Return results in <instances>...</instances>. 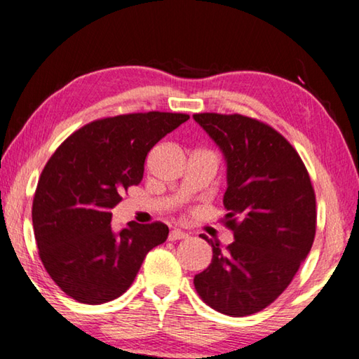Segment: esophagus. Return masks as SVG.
<instances>
[{"label":"esophagus","instance_id":"esophagus-1","mask_svg":"<svg viewBox=\"0 0 359 359\" xmlns=\"http://www.w3.org/2000/svg\"><path fill=\"white\" fill-rule=\"evenodd\" d=\"M188 234L184 233L182 229H172L171 233H169V241H180V239H187Z\"/></svg>","mask_w":359,"mask_h":359}]
</instances>
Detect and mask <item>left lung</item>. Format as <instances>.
<instances>
[{
  "instance_id": "obj_1",
  "label": "left lung",
  "mask_w": 359,
  "mask_h": 359,
  "mask_svg": "<svg viewBox=\"0 0 359 359\" xmlns=\"http://www.w3.org/2000/svg\"><path fill=\"white\" fill-rule=\"evenodd\" d=\"M193 118L224 156V218L234 234L226 248L203 236L212 261L194 276V288L220 313L245 317L274 302L311 252L315 191L301 156L269 125L239 114Z\"/></svg>"
}]
</instances>
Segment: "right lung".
I'll list each match as a JSON object with an SVG mask.
<instances>
[{"label":"right lung","instance_id":"obj_1","mask_svg":"<svg viewBox=\"0 0 359 359\" xmlns=\"http://www.w3.org/2000/svg\"><path fill=\"white\" fill-rule=\"evenodd\" d=\"M190 118L187 114H126L92 121L60 145L41 174L33 229L48 276L72 299L102 304L131 287L165 223L111 226L121 193L137 185L150 149Z\"/></svg>","mask_w":359,"mask_h":359}]
</instances>
